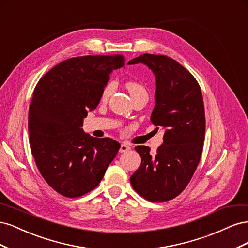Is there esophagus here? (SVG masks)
Wrapping results in <instances>:
<instances>
[{
	"label": "esophagus",
	"instance_id": "obj_1",
	"mask_svg": "<svg viewBox=\"0 0 248 248\" xmlns=\"http://www.w3.org/2000/svg\"><path fill=\"white\" fill-rule=\"evenodd\" d=\"M128 150H130V147L127 144H125V142H122L121 146H120L119 151H120V153H123V152H127Z\"/></svg>",
	"mask_w": 248,
	"mask_h": 248
}]
</instances>
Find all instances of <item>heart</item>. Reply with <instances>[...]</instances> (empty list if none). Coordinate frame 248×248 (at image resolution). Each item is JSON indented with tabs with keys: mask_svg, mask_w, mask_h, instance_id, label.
Segmentation results:
<instances>
[{
	"mask_svg": "<svg viewBox=\"0 0 248 248\" xmlns=\"http://www.w3.org/2000/svg\"><path fill=\"white\" fill-rule=\"evenodd\" d=\"M126 88L129 91L131 97L134 95L140 94V93H147L144 86L139 84V82H136V81H128L126 84ZM114 90H115V82L109 81L108 84H107L106 87H104L102 90V95H101L102 100L108 99L110 95L112 94V92H114Z\"/></svg>",
	"mask_w": 248,
	"mask_h": 248,
	"instance_id": "heart-1",
	"label": "heart"
}]
</instances>
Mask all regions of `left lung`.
I'll use <instances>...</instances> for the list:
<instances>
[{"mask_svg": "<svg viewBox=\"0 0 248 248\" xmlns=\"http://www.w3.org/2000/svg\"><path fill=\"white\" fill-rule=\"evenodd\" d=\"M139 63L155 76L151 121L162 127L164 136L156 155L150 154L147 146L136 147L141 163L130 182L140 197L160 202L179 196L197 170L205 140L204 101L197 79L174 59L144 54L128 62Z\"/></svg>", "mask_w": 248, "mask_h": 248, "instance_id": "1", "label": "left lung"}]
</instances>
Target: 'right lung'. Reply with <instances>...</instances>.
Masks as SVG:
<instances>
[{
	"instance_id": "obj_1",
	"label": "right lung",
	"mask_w": 248,
	"mask_h": 248,
	"mask_svg": "<svg viewBox=\"0 0 248 248\" xmlns=\"http://www.w3.org/2000/svg\"><path fill=\"white\" fill-rule=\"evenodd\" d=\"M124 65L121 55L71 58L44 74L34 90L30 147L44 180L64 197L94 189L119 151L118 141L93 138L81 126L98 106L110 72Z\"/></svg>"
}]
</instances>
